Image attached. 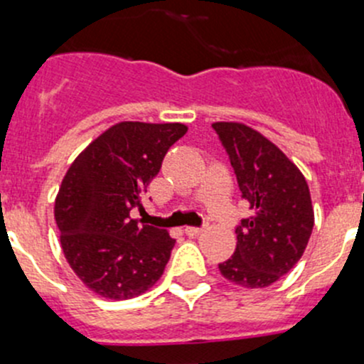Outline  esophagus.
Segmentation results:
<instances>
[{"label": "esophagus", "mask_w": 364, "mask_h": 364, "mask_svg": "<svg viewBox=\"0 0 364 364\" xmlns=\"http://www.w3.org/2000/svg\"><path fill=\"white\" fill-rule=\"evenodd\" d=\"M204 230V227H186L185 229V232H186V236H199L200 232H203Z\"/></svg>", "instance_id": "1"}]
</instances>
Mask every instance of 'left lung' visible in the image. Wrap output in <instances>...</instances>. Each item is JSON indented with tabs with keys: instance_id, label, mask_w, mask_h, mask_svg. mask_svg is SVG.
I'll list each match as a JSON object with an SVG mask.
<instances>
[{
	"instance_id": "left-lung-1",
	"label": "left lung",
	"mask_w": 364,
	"mask_h": 364,
	"mask_svg": "<svg viewBox=\"0 0 364 364\" xmlns=\"http://www.w3.org/2000/svg\"><path fill=\"white\" fill-rule=\"evenodd\" d=\"M253 215L237 223L236 252L218 269L248 289L269 287L303 255L314 229L306 179L277 146L241 123H215Z\"/></svg>"
}]
</instances>
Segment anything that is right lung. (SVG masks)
<instances>
[{
	"instance_id": "obj_1",
	"label": "right lung",
	"mask_w": 364,
	"mask_h": 364,
	"mask_svg": "<svg viewBox=\"0 0 364 364\" xmlns=\"http://www.w3.org/2000/svg\"><path fill=\"white\" fill-rule=\"evenodd\" d=\"M186 130L181 123L123 121L70 165L54 216L70 267L98 296L130 299L164 274L176 240L165 229L139 225L130 213L144 211L142 193Z\"/></svg>"
}]
</instances>
